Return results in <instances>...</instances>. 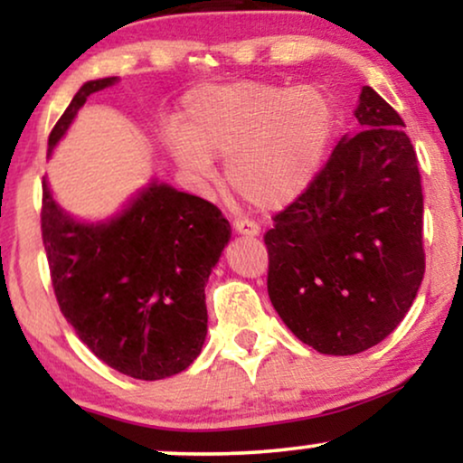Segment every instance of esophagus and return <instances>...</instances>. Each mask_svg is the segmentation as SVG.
<instances>
[{"label": "esophagus", "instance_id": "34e87169", "mask_svg": "<svg viewBox=\"0 0 463 463\" xmlns=\"http://www.w3.org/2000/svg\"><path fill=\"white\" fill-rule=\"evenodd\" d=\"M232 231H235L237 235H243V237H256L260 232V228L256 222H251V220H235L232 222Z\"/></svg>", "mask_w": 463, "mask_h": 463}]
</instances>
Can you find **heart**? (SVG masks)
Masks as SVG:
<instances>
[{"label": "heart", "mask_w": 463, "mask_h": 463, "mask_svg": "<svg viewBox=\"0 0 463 463\" xmlns=\"http://www.w3.org/2000/svg\"><path fill=\"white\" fill-rule=\"evenodd\" d=\"M184 132L168 149L192 177H213V157H228L231 188L259 209H278L299 196L329 147L335 110L316 85L239 80L201 87L185 98Z\"/></svg>", "instance_id": "heart-1"}]
</instances>
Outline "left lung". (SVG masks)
I'll return each mask as SVG.
<instances>
[{
  "label": "left lung",
  "instance_id": "left-lung-1",
  "mask_svg": "<svg viewBox=\"0 0 463 463\" xmlns=\"http://www.w3.org/2000/svg\"><path fill=\"white\" fill-rule=\"evenodd\" d=\"M325 166L265 232L267 290L286 326L323 354L383 342L425 273L423 190L403 119L372 87Z\"/></svg>",
  "mask_w": 463,
  "mask_h": 463
}]
</instances>
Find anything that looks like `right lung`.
<instances>
[{"label":"right lung","mask_w":463,"mask_h":463,"mask_svg":"<svg viewBox=\"0 0 463 463\" xmlns=\"http://www.w3.org/2000/svg\"><path fill=\"white\" fill-rule=\"evenodd\" d=\"M90 80L49 134H66L87 96L113 85ZM43 243L61 314L80 342L113 370L138 380L184 372L207 335L204 284L231 239L213 203L151 184L119 218L79 224L43 181Z\"/></svg>","instance_id":"obj_1"}]
</instances>
